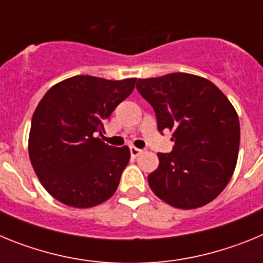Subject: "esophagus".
<instances>
[{
  "label": "esophagus",
  "mask_w": 263,
  "mask_h": 263,
  "mask_svg": "<svg viewBox=\"0 0 263 263\" xmlns=\"http://www.w3.org/2000/svg\"><path fill=\"white\" fill-rule=\"evenodd\" d=\"M142 153H143V150H141V148H137V147H134V146H130V155H132L133 158H137L139 154H142Z\"/></svg>",
  "instance_id": "1"
}]
</instances>
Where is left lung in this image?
Listing matches in <instances>:
<instances>
[{"label":"left lung","mask_w":263,"mask_h":263,"mask_svg":"<svg viewBox=\"0 0 263 263\" xmlns=\"http://www.w3.org/2000/svg\"><path fill=\"white\" fill-rule=\"evenodd\" d=\"M137 89L155 110L158 130L173 132V152L158 153L147 176L160 200L195 210L215 200L231 180L240 147V121L212 81L191 73L138 79Z\"/></svg>","instance_id":"1"}]
</instances>
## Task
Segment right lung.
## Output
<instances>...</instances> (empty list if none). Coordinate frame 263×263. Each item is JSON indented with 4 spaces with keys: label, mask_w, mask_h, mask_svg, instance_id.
I'll return each instance as SVG.
<instances>
[{
    "label": "right lung",
    "mask_w": 263,
    "mask_h": 263,
    "mask_svg": "<svg viewBox=\"0 0 263 263\" xmlns=\"http://www.w3.org/2000/svg\"><path fill=\"white\" fill-rule=\"evenodd\" d=\"M137 79L79 75L46 92L31 120L29 155L46 191L73 208H92L115 195L129 163L127 146L113 147L96 134Z\"/></svg>",
    "instance_id": "right-lung-1"
}]
</instances>
